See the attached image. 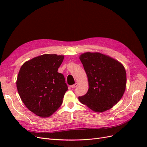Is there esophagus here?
Listing matches in <instances>:
<instances>
[{
	"mask_svg": "<svg viewBox=\"0 0 147 147\" xmlns=\"http://www.w3.org/2000/svg\"><path fill=\"white\" fill-rule=\"evenodd\" d=\"M78 85V83H75L74 84H73V85L71 86V88H76Z\"/></svg>",
	"mask_w": 147,
	"mask_h": 147,
	"instance_id": "34e87169",
	"label": "esophagus"
}]
</instances>
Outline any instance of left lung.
Returning <instances> with one entry per match:
<instances>
[{
    "instance_id": "1",
    "label": "left lung",
    "mask_w": 147,
    "mask_h": 147,
    "mask_svg": "<svg viewBox=\"0 0 147 147\" xmlns=\"http://www.w3.org/2000/svg\"><path fill=\"white\" fill-rule=\"evenodd\" d=\"M80 59L89 84L86 94L78 97L80 102L96 112H104L112 108L125 91L126 73L123 65L98 52L83 53Z\"/></svg>"
}]
</instances>
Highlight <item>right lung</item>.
<instances>
[{
  "instance_id": "add662e5",
  "label": "right lung",
  "mask_w": 147,
  "mask_h": 147,
  "mask_svg": "<svg viewBox=\"0 0 147 147\" xmlns=\"http://www.w3.org/2000/svg\"><path fill=\"white\" fill-rule=\"evenodd\" d=\"M63 55L45 54L25 62L16 80L21 100L37 116H51L60 107L68 87L64 75L57 70Z\"/></svg>"
}]
</instances>
